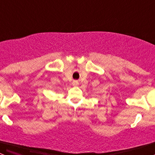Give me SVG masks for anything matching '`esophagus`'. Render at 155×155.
<instances>
[{
  "label": "esophagus",
  "instance_id": "1",
  "mask_svg": "<svg viewBox=\"0 0 155 155\" xmlns=\"http://www.w3.org/2000/svg\"><path fill=\"white\" fill-rule=\"evenodd\" d=\"M73 85H75V86L78 85V82H77V81H75V82H73Z\"/></svg>",
  "mask_w": 155,
  "mask_h": 155
}]
</instances>
